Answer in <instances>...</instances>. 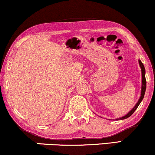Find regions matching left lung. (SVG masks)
Wrapping results in <instances>:
<instances>
[{
  "label": "left lung",
  "instance_id": "obj_1",
  "mask_svg": "<svg viewBox=\"0 0 155 155\" xmlns=\"http://www.w3.org/2000/svg\"><path fill=\"white\" fill-rule=\"evenodd\" d=\"M139 65H140V67H141V77H142V85H141V96H140V99H139V101H138V102L136 103V104L135 105V107H134V108L132 109L130 111V112H128V114H125V116H123V117H122L120 118H117V119H115V120H124V119H126V118H128L130 117V116L132 115V114L134 113V112H135L136 109L138 108V107H139V105L140 104V103L141 102V101H142L143 99V96H144V94H145V91H146V88H147V81H146V78H145V68H144V66H143V63L141 62V60H139Z\"/></svg>",
  "mask_w": 155,
  "mask_h": 155
}]
</instances>
